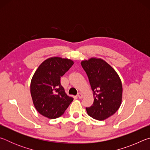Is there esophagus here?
I'll list each match as a JSON object with an SVG mask.
<instances>
[{
    "instance_id": "obj_1",
    "label": "esophagus",
    "mask_w": 150,
    "mask_h": 150,
    "mask_svg": "<svg viewBox=\"0 0 150 150\" xmlns=\"http://www.w3.org/2000/svg\"><path fill=\"white\" fill-rule=\"evenodd\" d=\"M77 96H78V98H83V95L82 93H78V95H77Z\"/></svg>"
}]
</instances>
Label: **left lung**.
Returning <instances> with one entry per match:
<instances>
[{"label":"left lung","mask_w":150,"mask_h":150,"mask_svg":"<svg viewBox=\"0 0 150 150\" xmlns=\"http://www.w3.org/2000/svg\"><path fill=\"white\" fill-rule=\"evenodd\" d=\"M81 66L88 76L93 91L94 102L86 108L88 115L104 120L120 108L122 98V85L116 71L105 61L92 57L82 61Z\"/></svg>","instance_id":"left-lung-1"}]
</instances>
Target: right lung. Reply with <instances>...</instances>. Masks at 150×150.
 I'll use <instances>...</instances> for the list:
<instances>
[{"instance_id":"obj_1","label":"right lung","mask_w":150,"mask_h":150,"mask_svg":"<svg viewBox=\"0 0 150 150\" xmlns=\"http://www.w3.org/2000/svg\"><path fill=\"white\" fill-rule=\"evenodd\" d=\"M73 63L66 58L50 57L35 71L30 83V93L40 115L50 119L60 117L73 101V98L65 93L60 79Z\"/></svg>"}]
</instances>
